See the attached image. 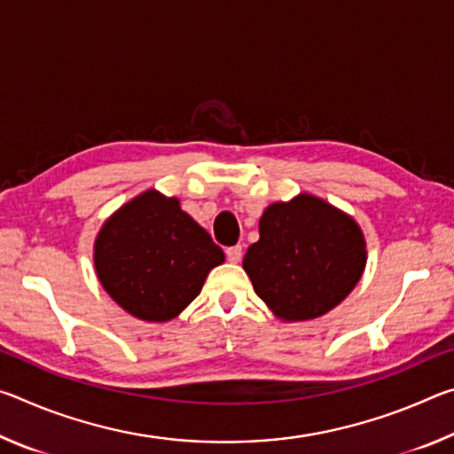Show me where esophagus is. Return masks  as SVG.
I'll use <instances>...</instances> for the list:
<instances>
[{
    "mask_svg": "<svg viewBox=\"0 0 454 454\" xmlns=\"http://www.w3.org/2000/svg\"><path fill=\"white\" fill-rule=\"evenodd\" d=\"M226 258H228V262H240V258H242V246L240 244H236V246H228L226 248Z\"/></svg>",
    "mask_w": 454,
    "mask_h": 454,
    "instance_id": "obj_1",
    "label": "esophagus"
}]
</instances>
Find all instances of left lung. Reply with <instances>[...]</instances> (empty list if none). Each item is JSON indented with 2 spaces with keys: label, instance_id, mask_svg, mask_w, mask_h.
I'll use <instances>...</instances> for the list:
<instances>
[{
  "label": "left lung",
  "instance_id": "obj_1",
  "mask_svg": "<svg viewBox=\"0 0 454 454\" xmlns=\"http://www.w3.org/2000/svg\"><path fill=\"white\" fill-rule=\"evenodd\" d=\"M242 266L276 317L312 320L356 286L366 266V242L355 218L301 194L268 206L260 240L246 252Z\"/></svg>",
  "mask_w": 454,
  "mask_h": 454
}]
</instances>
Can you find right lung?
Listing matches in <instances>:
<instances>
[{
    "instance_id": "right-lung-1",
    "label": "right lung",
    "mask_w": 454,
    "mask_h": 454,
    "mask_svg": "<svg viewBox=\"0 0 454 454\" xmlns=\"http://www.w3.org/2000/svg\"><path fill=\"white\" fill-rule=\"evenodd\" d=\"M224 252L180 208L178 198L156 190L112 214L94 244L104 290L132 317L166 322L194 301Z\"/></svg>"
}]
</instances>
